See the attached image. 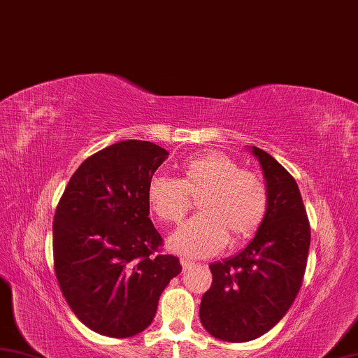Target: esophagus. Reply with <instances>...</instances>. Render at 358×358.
Segmentation results:
<instances>
[{
	"instance_id": "obj_1",
	"label": "esophagus",
	"mask_w": 358,
	"mask_h": 358,
	"mask_svg": "<svg viewBox=\"0 0 358 358\" xmlns=\"http://www.w3.org/2000/svg\"><path fill=\"white\" fill-rule=\"evenodd\" d=\"M180 265H182V269H184V271H188V269H192L193 263L190 260H187V259H180Z\"/></svg>"
}]
</instances>
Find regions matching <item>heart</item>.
<instances>
[{
  "instance_id": "heart-1",
  "label": "heart",
  "mask_w": 358,
  "mask_h": 358,
  "mask_svg": "<svg viewBox=\"0 0 358 358\" xmlns=\"http://www.w3.org/2000/svg\"><path fill=\"white\" fill-rule=\"evenodd\" d=\"M150 210L166 224H176L198 201L201 215L187 221L168 248L188 259L218 254L257 231L268 208V188L259 174L243 171L222 152H208L182 164L179 179L154 176L148 182Z\"/></svg>"
}]
</instances>
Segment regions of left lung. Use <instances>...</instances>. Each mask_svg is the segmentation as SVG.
I'll return each mask as SVG.
<instances>
[{
	"mask_svg": "<svg viewBox=\"0 0 358 358\" xmlns=\"http://www.w3.org/2000/svg\"><path fill=\"white\" fill-rule=\"evenodd\" d=\"M268 208L254 238L241 252L208 265L212 287L201 299L199 318L215 338L245 343L259 338L284 318L302 284L310 224L292 174L260 148Z\"/></svg>",
	"mask_w": 358,
	"mask_h": 358,
	"instance_id": "8db88e82",
	"label": "left lung"
}]
</instances>
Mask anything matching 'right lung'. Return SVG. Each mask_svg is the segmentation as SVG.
Here are the masks:
<instances>
[{"instance_id":"1","label":"right lung","mask_w":358,"mask_h":358,"mask_svg":"<svg viewBox=\"0 0 358 358\" xmlns=\"http://www.w3.org/2000/svg\"><path fill=\"white\" fill-rule=\"evenodd\" d=\"M166 159L151 141H118L85 159L59 201L54 269L73 313L93 332H143L182 271L174 255H154L162 237L148 217V182Z\"/></svg>"}]
</instances>
